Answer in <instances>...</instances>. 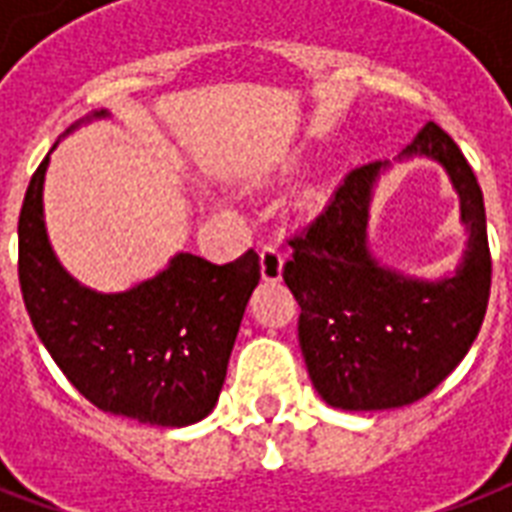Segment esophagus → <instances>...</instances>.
Masks as SVG:
<instances>
[{
	"instance_id": "obj_1",
	"label": "esophagus",
	"mask_w": 512,
	"mask_h": 512,
	"mask_svg": "<svg viewBox=\"0 0 512 512\" xmlns=\"http://www.w3.org/2000/svg\"><path fill=\"white\" fill-rule=\"evenodd\" d=\"M259 264H261V277L267 283H277L283 277V251L277 245L267 243L259 253Z\"/></svg>"
}]
</instances>
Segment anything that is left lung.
Returning a JSON list of instances; mask_svg holds the SVG:
<instances>
[{
    "instance_id": "1",
    "label": "left lung",
    "mask_w": 512,
    "mask_h": 512,
    "mask_svg": "<svg viewBox=\"0 0 512 512\" xmlns=\"http://www.w3.org/2000/svg\"><path fill=\"white\" fill-rule=\"evenodd\" d=\"M414 157L438 162L459 194L467 248L451 275H403L371 253L368 213L387 160L344 178L326 211L293 237V259L283 267L301 307L299 347L312 384L344 411H384L430 395L462 363L486 315L491 256L478 178L435 122L398 162Z\"/></svg>"
}]
</instances>
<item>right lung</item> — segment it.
<instances>
[{"mask_svg": "<svg viewBox=\"0 0 512 512\" xmlns=\"http://www.w3.org/2000/svg\"><path fill=\"white\" fill-rule=\"evenodd\" d=\"M101 117L109 112L82 122ZM74 128L79 122L66 133ZM47 162L50 154L31 176L18 219V277L37 336L66 379L106 414L157 427L205 419L259 285L256 251L229 264L176 253L162 272L128 291H93L63 269L47 237Z\"/></svg>", "mask_w": 512, "mask_h": 512, "instance_id": "right-lung-1", "label": "right lung"}]
</instances>
